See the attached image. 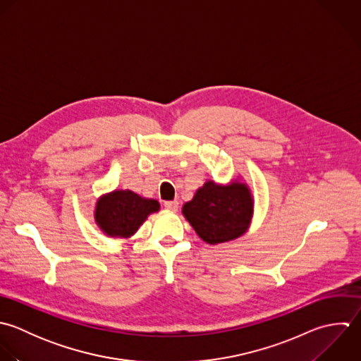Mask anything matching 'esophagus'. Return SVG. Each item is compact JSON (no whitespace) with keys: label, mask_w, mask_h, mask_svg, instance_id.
Returning <instances> with one entry per match:
<instances>
[{"label":"esophagus","mask_w":361,"mask_h":361,"mask_svg":"<svg viewBox=\"0 0 361 361\" xmlns=\"http://www.w3.org/2000/svg\"><path fill=\"white\" fill-rule=\"evenodd\" d=\"M178 205H180L178 201H166L164 202V208L169 211H173V212H176L178 209Z\"/></svg>","instance_id":"esophagus-1"}]
</instances>
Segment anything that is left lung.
Listing matches in <instances>:
<instances>
[{"instance_id":"left-lung-1","label":"left lung","mask_w":361,"mask_h":361,"mask_svg":"<svg viewBox=\"0 0 361 361\" xmlns=\"http://www.w3.org/2000/svg\"><path fill=\"white\" fill-rule=\"evenodd\" d=\"M183 215L197 235L209 245L225 243L242 236L250 226L253 198L247 184L207 181L194 198L184 204Z\"/></svg>"}]
</instances>
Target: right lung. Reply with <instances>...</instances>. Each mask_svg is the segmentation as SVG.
Returning <instances> with one entry per match:
<instances>
[{"instance_id": "obj_1", "label": "right lung", "mask_w": 361, "mask_h": 361, "mask_svg": "<svg viewBox=\"0 0 361 361\" xmlns=\"http://www.w3.org/2000/svg\"><path fill=\"white\" fill-rule=\"evenodd\" d=\"M160 209L156 200L143 198L130 190H115L98 198L94 218L111 238H130L147 216Z\"/></svg>"}]
</instances>
